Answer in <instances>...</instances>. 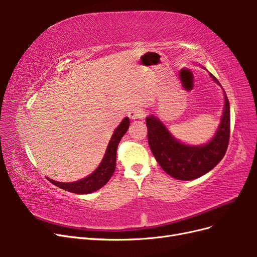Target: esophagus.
I'll use <instances>...</instances> for the list:
<instances>
[{"instance_id":"34e87169","label":"esophagus","mask_w":257,"mask_h":257,"mask_svg":"<svg viewBox=\"0 0 257 257\" xmlns=\"http://www.w3.org/2000/svg\"><path fill=\"white\" fill-rule=\"evenodd\" d=\"M127 115L130 116L131 120H138V119L143 118L144 113H143L142 109H139V108H132L131 110H128Z\"/></svg>"}]
</instances>
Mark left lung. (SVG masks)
<instances>
[{
    "mask_svg": "<svg viewBox=\"0 0 257 257\" xmlns=\"http://www.w3.org/2000/svg\"><path fill=\"white\" fill-rule=\"evenodd\" d=\"M209 75L221 87L215 77L211 73ZM223 94L224 107L220 124L213 137L204 145L184 144L170 133L157 115L146 116L148 143L155 160L166 174L178 180H193L209 173L223 159L229 142L230 126L229 102L224 90Z\"/></svg>",
    "mask_w": 257,
    "mask_h": 257,
    "instance_id": "8db88e82",
    "label": "left lung"
}]
</instances>
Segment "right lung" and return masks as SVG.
<instances>
[{"instance_id":"obj_1","label":"right lung","mask_w":257,"mask_h":257,"mask_svg":"<svg viewBox=\"0 0 257 257\" xmlns=\"http://www.w3.org/2000/svg\"><path fill=\"white\" fill-rule=\"evenodd\" d=\"M128 126L130 119L126 116V118H124L121 121L118 127L113 131V134L110 138L109 143H108L104 158L102 162L99 163L97 168L92 174L74 182H58L49 178L48 180L52 184L59 186L60 189H63L65 191L72 192L75 194H90L99 190L102 186H104L108 181H109V179L114 173L116 148H118L121 138L127 132Z\"/></svg>"}]
</instances>
